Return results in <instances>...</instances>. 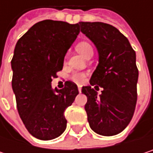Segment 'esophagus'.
I'll list each match as a JSON object with an SVG mask.
<instances>
[{"mask_svg": "<svg viewBox=\"0 0 153 153\" xmlns=\"http://www.w3.org/2000/svg\"><path fill=\"white\" fill-rule=\"evenodd\" d=\"M78 90H79V93L81 92V87H80V86H79V87H78Z\"/></svg>", "mask_w": 153, "mask_h": 153, "instance_id": "obj_1", "label": "esophagus"}]
</instances>
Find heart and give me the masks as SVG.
<instances>
[{
  "mask_svg": "<svg viewBox=\"0 0 153 153\" xmlns=\"http://www.w3.org/2000/svg\"><path fill=\"white\" fill-rule=\"evenodd\" d=\"M76 50L83 56H85L86 58L90 56V55H93V48L92 46L88 43V42H79V44H77L76 46ZM73 79L74 81H76L78 83H80L84 80L85 79V75L84 74H81V73H76L73 75Z\"/></svg>",
  "mask_w": 153,
  "mask_h": 153,
  "instance_id": "b5f03b06",
  "label": "heart"
}]
</instances>
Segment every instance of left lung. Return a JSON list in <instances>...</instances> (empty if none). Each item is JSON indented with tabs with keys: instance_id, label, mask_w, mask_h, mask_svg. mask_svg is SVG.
Returning <instances> with one entry per match:
<instances>
[{
	"instance_id": "obj_1",
	"label": "left lung",
	"mask_w": 153,
	"mask_h": 153,
	"mask_svg": "<svg viewBox=\"0 0 153 153\" xmlns=\"http://www.w3.org/2000/svg\"><path fill=\"white\" fill-rule=\"evenodd\" d=\"M80 32L97 47L98 65L90 78V86L82 87L87 96L85 110L91 129L111 137L129 124L137 100L138 70L136 52L128 40L114 26L102 22H79ZM100 85L102 94L91 87Z\"/></svg>"
}]
</instances>
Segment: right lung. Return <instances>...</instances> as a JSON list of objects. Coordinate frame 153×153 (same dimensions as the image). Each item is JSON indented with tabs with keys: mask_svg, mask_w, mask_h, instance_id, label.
I'll return each instance as SVG.
<instances>
[{
	"mask_svg": "<svg viewBox=\"0 0 153 153\" xmlns=\"http://www.w3.org/2000/svg\"><path fill=\"white\" fill-rule=\"evenodd\" d=\"M79 33V24L43 20L16 42L11 60L12 89L19 116L28 132L41 140L61 136L66 128L65 111L79 94L75 83L53 89L52 79L63 69L67 50Z\"/></svg>",
	"mask_w": 153,
	"mask_h": 153,
	"instance_id": "add662e5",
	"label": "right lung"
}]
</instances>
